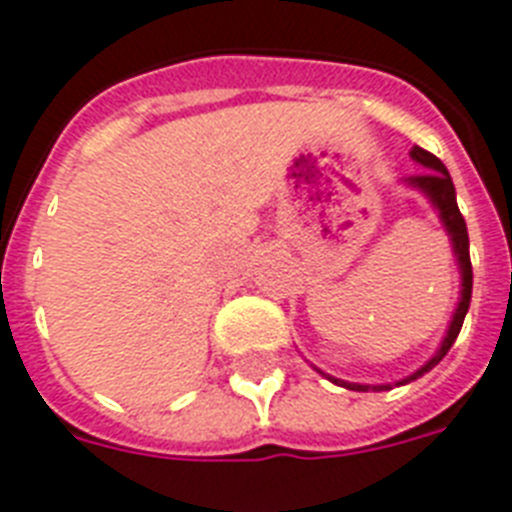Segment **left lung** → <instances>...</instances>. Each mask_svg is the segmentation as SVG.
Masks as SVG:
<instances>
[{"label":"left lung","mask_w":512,"mask_h":512,"mask_svg":"<svg viewBox=\"0 0 512 512\" xmlns=\"http://www.w3.org/2000/svg\"><path fill=\"white\" fill-rule=\"evenodd\" d=\"M410 158L415 163H420L423 169H428L425 174H418V177H410L404 179L412 190L423 192L428 203L433 206V211L439 214L441 224H444V230L449 235V243H452V251H455V261H457V269H460V301H457V309L452 314V320H449L447 333L441 338L439 349L433 354L423 367L407 375V378L396 380V383H378V386H370V383H349V380H341V378H333V375H327L322 370H314L325 375L330 383L335 386H343L349 388V391H388V388L394 386H407L412 380H418L420 375H425L428 370L439 365L441 359L447 357V351L452 349V343L457 341V335H460V327H463L465 314H468V306H470V293H473V267H470V240H468V227H465V219L460 214V208H457V195H455V185H452V177H449L447 166L436 158L433 153L423 150V147H412L410 150Z\"/></svg>","instance_id":"8db88e82"}]
</instances>
